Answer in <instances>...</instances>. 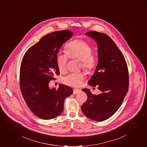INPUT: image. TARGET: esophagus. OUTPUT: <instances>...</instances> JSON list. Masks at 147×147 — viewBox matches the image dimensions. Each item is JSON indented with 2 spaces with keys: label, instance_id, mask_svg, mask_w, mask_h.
<instances>
[{
  "label": "esophagus",
  "instance_id": "1",
  "mask_svg": "<svg viewBox=\"0 0 147 147\" xmlns=\"http://www.w3.org/2000/svg\"><path fill=\"white\" fill-rule=\"evenodd\" d=\"M80 92H81V90H80V89H74L73 94H75V95H76V94H77L80 93Z\"/></svg>",
  "mask_w": 147,
  "mask_h": 147
}]
</instances>
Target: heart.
Returning <instances> with one entry per match:
<instances>
[{"label": "heart", "mask_w": 147, "mask_h": 147, "mask_svg": "<svg viewBox=\"0 0 147 147\" xmlns=\"http://www.w3.org/2000/svg\"><path fill=\"white\" fill-rule=\"evenodd\" d=\"M69 57L81 61L82 65L86 71H92L96 66V59L92 53V47L89 43L82 40H75L66 45V51H60L57 55V64L59 71H64ZM85 78L83 73H71L63 78L66 85L77 87L82 84Z\"/></svg>", "instance_id": "b5f03b06"}]
</instances>
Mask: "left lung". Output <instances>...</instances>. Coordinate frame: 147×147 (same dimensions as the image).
<instances>
[{"mask_svg":"<svg viewBox=\"0 0 147 147\" xmlns=\"http://www.w3.org/2000/svg\"><path fill=\"white\" fill-rule=\"evenodd\" d=\"M85 35L95 40L98 50L97 65L88 84L97 86L100 93L93 95L89 89H83L88 98L81 109L89 119L101 122L117 111L127 94L128 67L122 52L107 34L89 31Z\"/></svg>","mask_w":147,"mask_h":147,"instance_id":"8db88e82","label":"left lung"}]
</instances>
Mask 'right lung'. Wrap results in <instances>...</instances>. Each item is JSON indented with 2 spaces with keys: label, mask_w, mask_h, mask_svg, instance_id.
Segmentation results:
<instances>
[{
  "label": "right lung",
  "mask_w": 147,
  "mask_h": 147,
  "mask_svg": "<svg viewBox=\"0 0 147 147\" xmlns=\"http://www.w3.org/2000/svg\"><path fill=\"white\" fill-rule=\"evenodd\" d=\"M70 30L47 34L26 52L20 71V90L28 108L40 119H51L62 114L64 102L73 93L69 86L50 88L49 82L60 74L57 55L72 37Z\"/></svg>",
  "instance_id": "1"
}]
</instances>
